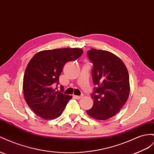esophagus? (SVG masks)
Masks as SVG:
<instances>
[{
    "mask_svg": "<svg viewBox=\"0 0 154 154\" xmlns=\"http://www.w3.org/2000/svg\"><path fill=\"white\" fill-rule=\"evenodd\" d=\"M74 97H75L76 99H80L82 98V95H80V96H77V95H74Z\"/></svg>",
    "mask_w": 154,
    "mask_h": 154,
    "instance_id": "1",
    "label": "esophagus"
}]
</instances>
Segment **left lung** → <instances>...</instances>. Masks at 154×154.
Segmentation results:
<instances>
[{
    "label": "left lung",
    "mask_w": 154,
    "mask_h": 154,
    "mask_svg": "<svg viewBox=\"0 0 154 154\" xmlns=\"http://www.w3.org/2000/svg\"><path fill=\"white\" fill-rule=\"evenodd\" d=\"M93 64V106L87 113L97 120H105L118 113L130 94V80L126 65L119 57L106 51L91 48L87 52Z\"/></svg>",
    "instance_id": "obj_1"
}]
</instances>
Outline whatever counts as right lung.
<instances>
[{"mask_svg": "<svg viewBox=\"0 0 154 154\" xmlns=\"http://www.w3.org/2000/svg\"><path fill=\"white\" fill-rule=\"evenodd\" d=\"M83 53L82 48H57L37 53L29 61L23 78V93L31 109L45 120L56 119L63 113L72 96L57 89L64 65Z\"/></svg>", "mask_w": 154, "mask_h": 154, "instance_id": "add662e5", "label": "right lung"}]
</instances>
